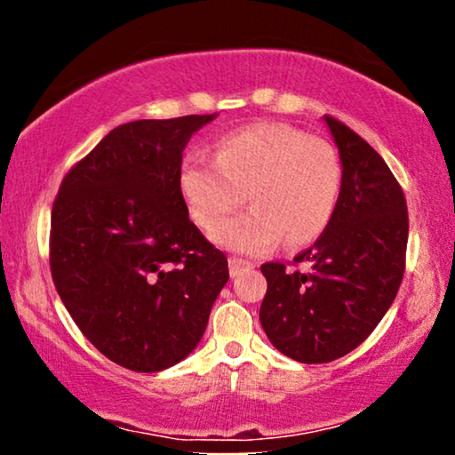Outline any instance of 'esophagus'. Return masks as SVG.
Returning a JSON list of instances; mask_svg holds the SVG:
<instances>
[{
  "mask_svg": "<svg viewBox=\"0 0 455 455\" xmlns=\"http://www.w3.org/2000/svg\"><path fill=\"white\" fill-rule=\"evenodd\" d=\"M246 267H252V265L240 257H229V273H232V277L238 275L240 271H244Z\"/></svg>",
  "mask_w": 455,
  "mask_h": 455,
  "instance_id": "1",
  "label": "esophagus"
}]
</instances>
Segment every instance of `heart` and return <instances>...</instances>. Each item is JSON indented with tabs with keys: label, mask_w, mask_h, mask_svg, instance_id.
I'll return each instance as SVG.
<instances>
[{
	"label": "heart",
	"mask_w": 455,
	"mask_h": 455,
	"mask_svg": "<svg viewBox=\"0 0 455 455\" xmlns=\"http://www.w3.org/2000/svg\"><path fill=\"white\" fill-rule=\"evenodd\" d=\"M180 190L198 226L215 228L242 203L252 207L213 232L220 244L260 254L282 238L302 246L331 221L341 192V161L329 142L283 126L259 124L223 136L215 157L188 153Z\"/></svg>",
	"instance_id": "b5f03b06"
}]
</instances>
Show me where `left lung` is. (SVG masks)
I'll return each mask as SVG.
<instances>
[{
  "label": "left lung",
  "instance_id": "left-lung-1",
  "mask_svg": "<svg viewBox=\"0 0 455 455\" xmlns=\"http://www.w3.org/2000/svg\"><path fill=\"white\" fill-rule=\"evenodd\" d=\"M325 122L341 159L331 221L291 267L260 265V325L279 352L304 364L331 363L363 344L406 271L408 207L400 182L363 136L333 116Z\"/></svg>",
  "mask_w": 455,
  "mask_h": 455
}]
</instances>
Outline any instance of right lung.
<instances>
[{"label":"right lung","mask_w":455,"mask_h":455,"mask_svg":"<svg viewBox=\"0 0 455 455\" xmlns=\"http://www.w3.org/2000/svg\"><path fill=\"white\" fill-rule=\"evenodd\" d=\"M215 114L111 130L61 180L52 209L55 290L103 356L155 372L188 356L229 279L228 257L188 217L182 151Z\"/></svg>","instance_id":"right-lung-1"}]
</instances>
